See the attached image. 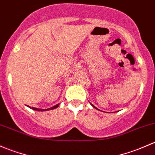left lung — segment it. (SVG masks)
<instances>
[{
	"mask_svg": "<svg viewBox=\"0 0 155 155\" xmlns=\"http://www.w3.org/2000/svg\"><path fill=\"white\" fill-rule=\"evenodd\" d=\"M91 105H92V107H95V109H96V110H98V108H97V107H95V106H94V105H93V104H91Z\"/></svg>",
	"mask_w": 155,
	"mask_h": 155,
	"instance_id": "1",
	"label": "left lung"
}]
</instances>
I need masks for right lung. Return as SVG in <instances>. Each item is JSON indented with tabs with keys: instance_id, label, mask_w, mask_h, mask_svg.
<instances>
[{
	"instance_id": "obj_1",
	"label": "right lung",
	"mask_w": 155,
	"mask_h": 155,
	"mask_svg": "<svg viewBox=\"0 0 155 155\" xmlns=\"http://www.w3.org/2000/svg\"><path fill=\"white\" fill-rule=\"evenodd\" d=\"M28 107L31 108V109L34 110H37V111H45V110H54V109H55V108L58 107H59V104H57V105H55V106L52 107H51V108H48V109H39V108H36V107H30V106H28Z\"/></svg>"
}]
</instances>
